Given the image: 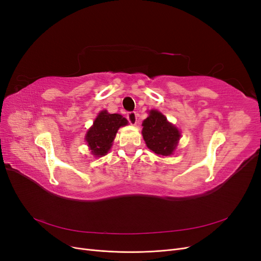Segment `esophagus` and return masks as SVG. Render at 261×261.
I'll use <instances>...</instances> for the list:
<instances>
[{
  "mask_svg": "<svg viewBox=\"0 0 261 261\" xmlns=\"http://www.w3.org/2000/svg\"><path fill=\"white\" fill-rule=\"evenodd\" d=\"M127 120L132 125H136L138 120V114L136 112H129L127 114Z\"/></svg>",
  "mask_w": 261,
  "mask_h": 261,
  "instance_id": "34e87169",
  "label": "esophagus"
}]
</instances>
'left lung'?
<instances>
[{
    "label": "left lung",
    "mask_w": 261,
    "mask_h": 261,
    "mask_svg": "<svg viewBox=\"0 0 261 261\" xmlns=\"http://www.w3.org/2000/svg\"><path fill=\"white\" fill-rule=\"evenodd\" d=\"M143 136L147 147L159 155H170L179 139V132L167 117L152 110L143 123Z\"/></svg>",
    "instance_id": "1"
}]
</instances>
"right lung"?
I'll return each instance as SVG.
<instances>
[{"instance_id":"obj_1","label":"right lung","mask_w":261,"mask_h":261,"mask_svg":"<svg viewBox=\"0 0 261 261\" xmlns=\"http://www.w3.org/2000/svg\"><path fill=\"white\" fill-rule=\"evenodd\" d=\"M127 125V120L120 114H109L107 111L99 113L93 126L86 135V141L94 155H105L112 146V141L121 126Z\"/></svg>"}]
</instances>
